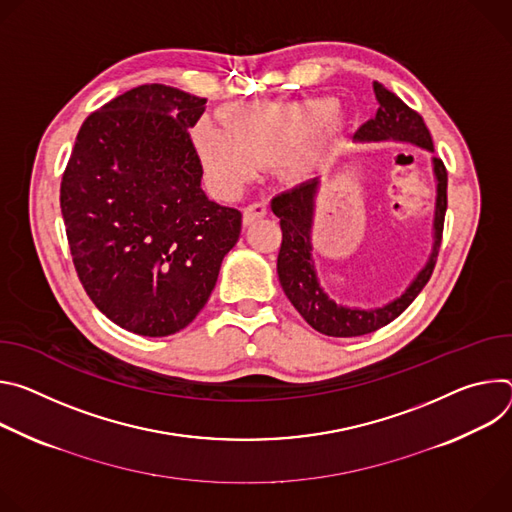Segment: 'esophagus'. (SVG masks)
Here are the masks:
<instances>
[{"label":"esophagus","instance_id":"obj_1","mask_svg":"<svg viewBox=\"0 0 512 512\" xmlns=\"http://www.w3.org/2000/svg\"><path fill=\"white\" fill-rule=\"evenodd\" d=\"M266 211H268L266 201H252V203L244 205V225L248 227L254 219L264 217V215H266Z\"/></svg>","mask_w":512,"mask_h":512}]
</instances>
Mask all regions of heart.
<instances>
[{"mask_svg":"<svg viewBox=\"0 0 512 512\" xmlns=\"http://www.w3.org/2000/svg\"><path fill=\"white\" fill-rule=\"evenodd\" d=\"M337 124L331 99L313 97L280 105H254L232 113L230 130L201 124L195 142L213 185L236 193L258 164L270 162L301 146L307 150L319 136Z\"/></svg>","mask_w":512,"mask_h":512,"instance_id":"heart-1","label":"heart"}]
</instances>
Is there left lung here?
Wrapping results in <instances>:
<instances>
[{"mask_svg": "<svg viewBox=\"0 0 512 512\" xmlns=\"http://www.w3.org/2000/svg\"><path fill=\"white\" fill-rule=\"evenodd\" d=\"M374 93L378 99L376 118L366 122L354 138L360 142H380V140H399L409 142L419 148L433 152L431 134L423 118L415 109H411L403 99L392 91L374 83ZM433 170L437 179V201H435V219H433V252L425 268L411 282V287L392 303L380 309H350L337 305L321 289L313 258H311V223H313V205L319 189V181L301 183L285 193L276 195L270 201L272 213L280 219L282 242L276 258V272L282 285V291L289 297L293 307L301 317L319 333L331 337H356L372 333L390 321L399 317L423 291L429 282L439 246L443 236V221L447 209V170L441 158H433Z\"/></svg>", "mask_w": 512, "mask_h": 512, "instance_id": "left-lung-1", "label": "left lung"}]
</instances>
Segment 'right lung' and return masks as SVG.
<instances>
[{
  "instance_id": "1",
  "label": "right lung",
  "mask_w": 512,
  "mask_h": 512,
  "mask_svg": "<svg viewBox=\"0 0 512 512\" xmlns=\"http://www.w3.org/2000/svg\"><path fill=\"white\" fill-rule=\"evenodd\" d=\"M207 99L140 85L83 122L61 183L77 276L122 329L164 337L205 307L242 213L209 201L189 128Z\"/></svg>"
}]
</instances>
